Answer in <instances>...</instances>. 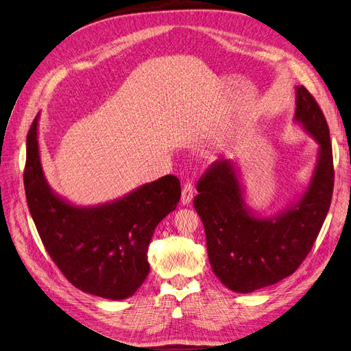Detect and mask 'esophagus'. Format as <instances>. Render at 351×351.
<instances>
[{
    "label": "esophagus",
    "mask_w": 351,
    "mask_h": 351,
    "mask_svg": "<svg viewBox=\"0 0 351 351\" xmlns=\"http://www.w3.org/2000/svg\"><path fill=\"white\" fill-rule=\"evenodd\" d=\"M192 199H193V186L191 182H186L182 191V198H180V202L184 205H189Z\"/></svg>",
    "instance_id": "obj_1"
}]
</instances>
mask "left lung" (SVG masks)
I'll return each instance as SVG.
<instances>
[{"label":"left lung","instance_id":"obj_1","mask_svg":"<svg viewBox=\"0 0 351 351\" xmlns=\"http://www.w3.org/2000/svg\"><path fill=\"white\" fill-rule=\"evenodd\" d=\"M295 95L292 121L318 145L313 173L300 195L263 217L245 199L234 159L215 162L197 186L193 206L205 228L211 267L232 292L250 293L291 276L313 249L330 208L334 169L328 124L304 86H295Z\"/></svg>","mask_w":351,"mask_h":351}]
</instances>
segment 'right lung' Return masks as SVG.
<instances>
[{
	"label": "right lung",
	"instance_id": "add662e5",
	"mask_svg": "<svg viewBox=\"0 0 351 351\" xmlns=\"http://www.w3.org/2000/svg\"><path fill=\"white\" fill-rule=\"evenodd\" d=\"M38 119L40 112L29 130L24 169L25 198L38 236L75 288L106 300H125L149 275V244L154 228L176 210L179 179L166 175L110 202L75 205L51 189L45 176Z\"/></svg>",
	"mask_w": 351,
	"mask_h": 351
}]
</instances>
